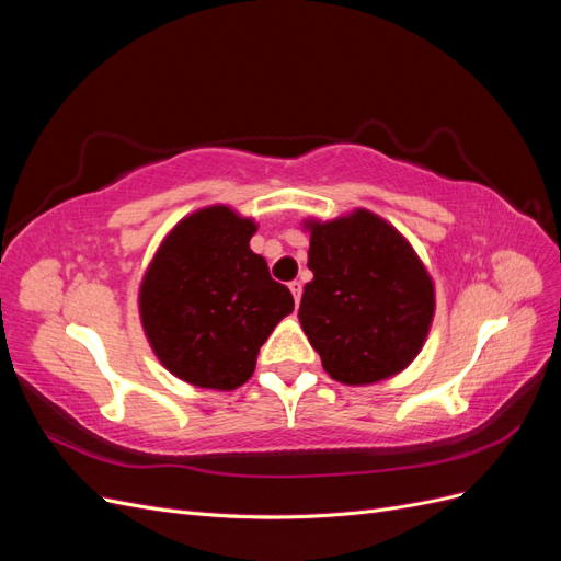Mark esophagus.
<instances>
[{
  "label": "esophagus",
  "mask_w": 561,
  "mask_h": 561,
  "mask_svg": "<svg viewBox=\"0 0 561 561\" xmlns=\"http://www.w3.org/2000/svg\"><path fill=\"white\" fill-rule=\"evenodd\" d=\"M290 293H293V297H295V304H299V301H301V283H299V280H293V283H290Z\"/></svg>",
  "instance_id": "34e87169"
}]
</instances>
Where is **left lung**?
Segmentation results:
<instances>
[{
    "label": "left lung",
    "mask_w": 561,
    "mask_h": 561,
    "mask_svg": "<svg viewBox=\"0 0 561 561\" xmlns=\"http://www.w3.org/2000/svg\"><path fill=\"white\" fill-rule=\"evenodd\" d=\"M309 268L299 322L336 381L365 386L410 365L426 342L435 290L426 266L386 219L355 210L307 222Z\"/></svg>",
    "instance_id": "left-lung-1"
}]
</instances>
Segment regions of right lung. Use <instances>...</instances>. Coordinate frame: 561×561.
I'll return each mask as SVG.
<instances>
[{
	"label": "right lung",
	"instance_id": "add662e5",
	"mask_svg": "<svg viewBox=\"0 0 561 561\" xmlns=\"http://www.w3.org/2000/svg\"><path fill=\"white\" fill-rule=\"evenodd\" d=\"M257 225L227 206L184 217L140 285V320L168 371L198 388L233 390L295 299L250 250Z\"/></svg>",
	"mask_w": 561,
	"mask_h": 561
}]
</instances>
